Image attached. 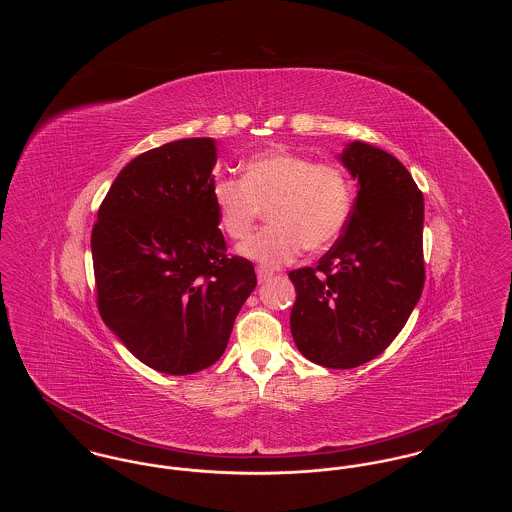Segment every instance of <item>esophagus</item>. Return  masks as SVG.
<instances>
[{
  "instance_id": "esophagus-1",
  "label": "esophagus",
  "mask_w": 512,
  "mask_h": 512,
  "mask_svg": "<svg viewBox=\"0 0 512 512\" xmlns=\"http://www.w3.org/2000/svg\"><path fill=\"white\" fill-rule=\"evenodd\" d=\"M272 276H274V272L270 268L257 267V280H259V284H265Z\"/></svg>"
}]
</instances>
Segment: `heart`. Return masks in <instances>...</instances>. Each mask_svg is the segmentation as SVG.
<instances>
[{
  "label": "heart",
  "mask_w": 512,
  "mask_h": 512,
  "mask_svg": "<svg viewBox=\"0 0 512 512\" xmlns=\"http://www.w3.org/2000/svg\"><path fill=\"white\" fill-rule=\"evenodd\" d=\"M353 197V182L340 165L286 147L249 157L242 178L217 176L211 184L220 228L234 242L245 240L267 209L270 224L240 245V253L268 267L290 263L305 247L334 244L351 217Z\"/></svg>",
  "instance_id": "obj_1"
}]
</instances>
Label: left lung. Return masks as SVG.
<instances>
[{
	"label": "left lung",
	"instance_id": "8db88e82",
	"mask_svg": "<svg viewBox=\"0 0 512 512\" xmlns=\"http://www.w3.org/2000/svg\"><path fill=\"white\" fill-rule=\"evenodd\" d=\"M341 163L359 180L351 217L317 267L297 268L293 340L313 363L355 368L386 351L424 288V197L384 149L353 142Z\"/></svg>",
	"mask_w": 512,
	"mask_h": 512
}]
</instances>
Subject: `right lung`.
<instances>
[{"label": "right lung", "instance_id": "1", "mask_svg": "<svg viewBox=\"0 0 512 512\" xmlns=\"http://www.w3.org/2000/svg\"><path fill=\"white\" fill-rule=\"evenodd\" d=\"M215 161L211 138L149 149L119 172L92 228L99 315L136 359L174 376L219 361L257 286L253 263L226 251Z\"/></svg>", "mask_w": 512, "mask_h": 512}]
</instances>
